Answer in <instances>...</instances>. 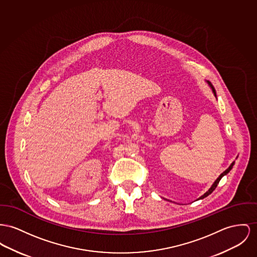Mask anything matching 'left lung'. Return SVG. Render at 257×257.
Wrapping results in <instances>:
<instances>
[{"label":"left lung","mask_w":257,"mask_h":257,"mask_svg":"<svg viewBox=\"0 0 257 257\" xmlns=\"http://www.w3.org/2000/svg\"><path fill=\"white\" fill-rule=\"evenodd\" d=\"M207 85H208V86H210V88H211V90H212V92H213V94H214V96H215V97H216V92H215V89H214V87H213V86H212V85H211V84H210V82H208V81H207ZM234 164H235V162H233V163H232V164H231V165H230V167H229V168H228V169H227V170H226V171H223L222 173H221V174H220V175H219V176H218V177H217V179H216V180H215V181H214V182H213V184H212V185H211V187H210V188L208 189V190H207V191H206V192H205V194H204V195H203V196H201V197H200V198H199V199H198V200H202V199H204V198H205V197H207V196H208V195H209V194H211V193H212V192H213V190H214V189L216 188V187H217V185H218V183H219V181H220V179H221V178H222L223 176H224V175H226V174H227V173H228V172H229V171H231V170H232V168H233V166H234Z\"/></svg>","instance_id":"8db88e82"}]
</instances>
